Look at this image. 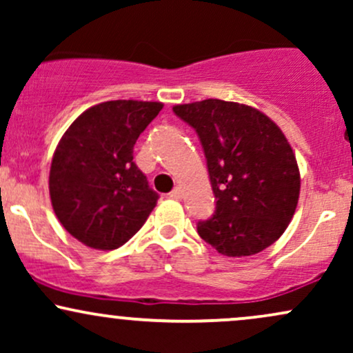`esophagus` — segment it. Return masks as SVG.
<instances>
[{"mask_svg":"<svg viewBox=\"0 0 353 353\" xmlns=\"http://www.w3.org/2000/svg\"><path fill=\"white\" fill-rule=\"evenodd\" d=\"M169 197H172V199H181V197H182L181 188H174L171 192H169Z\"/></svg>","mask_w":353,"mask_h":353,"instance_id":"esophagus-1","label":"esophagus"}]
</instances>
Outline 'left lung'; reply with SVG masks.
Returning <instances> with one entry per match:
<instances>
[{
    "mask_svg": "<svg viewBox=\"0 0 353 353\" xmlns=\"http://www.w3.org/2000/svg\"><path fill=\"white\" fill-rule=\"evenodd\" d=\"M204 148L216 212L197 232L219 254L247 257L272 245L292 221L301 172L289 141L259 109L222 99L177 104Z\"/></svg>",
    "mask_w": 353,
    "mask_h": 353,
    "instance_id": "8db88e82",
    "label": "left lung"
}]
</instances>
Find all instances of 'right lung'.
I'll use <instances>...</instances> for the list:
<instances>
[{"mask_svg": "<svg viewBox=\"0 0 353 353\" xmlns=\"http://www.w3.org/2000/svg\"><path fill=\"white\" fill-rule=\"evenodd\" d=\"M163 103L117 99L86 109L52 154L50 197L72 237L112 250L143 228L159 199L134 164L132 149Z\"/></svg>", "mask_w": 353, "mask_h": 353, "instance_id": "obj_1", "label": "right lung"}]
</instances>
